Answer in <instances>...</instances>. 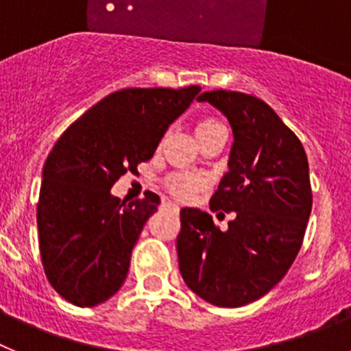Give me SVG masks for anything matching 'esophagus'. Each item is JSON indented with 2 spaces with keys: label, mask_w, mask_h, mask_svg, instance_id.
I'll return each mask as SVG.
<instances>
[{
  "label": "esophagus",
  "mask_w": 351,
  "mask_h": 351,
  "mask_svg": "<svg viewBox=\"0 0 351 351\" xmlns=\"http://www.w3.org/2000/svg\"><path fill=\"white\" fill-rule=\"evenodd\" d=\"M169 206H170V207H172V209L179 210V206H178V204H172V202H170V204H169Z\"/></svg>",
  "instance_id": "esophagus-1"
}]
</instances>
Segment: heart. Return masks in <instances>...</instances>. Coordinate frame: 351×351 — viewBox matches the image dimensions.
<instances>
[{
	"mask_svg": "<svg viewBox=\"0 0 351 351\" xmlns=\"http://www.w3.org/2000/svg\"><path fill=\"white\" fill-rule=\"evenodd\" d=\"M216 128H221L216 119H210V117H206V119H200L195 126V135L197 137H202L206 133L213 132ZM206 186V179L202 176H195V173H186L179 172L170 176L169 181H167V188L170 190V193L176 195L178 198H182V200H188L195 195V191H198L200 188Z\"/></svg>",
	"mask_w": 351,
	"mask_h": 351,
	"instance_id": "1",
	"label": "heart"
}]
</instances>
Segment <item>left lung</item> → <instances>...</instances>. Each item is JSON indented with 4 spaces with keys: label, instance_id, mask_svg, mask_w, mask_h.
I'll list each match as a JSON object with an SVG mask.
<instances>
[{
    "label": "left lung",
    "instance_id": "1",
    "mask_svg": "<svg viewBox=\"0 0 351 351\" xmlns=\"http://www.w3.org/2000/svg\"><path fill=\"white\" fill-rule=\"evenodd\" d=\"M230 123L228 172L210 210L234 213L226 230L206 210L181 209L179 271L193 293L219 308H241L283 280L302 246L311 214L308 156L295 133L265 101L237 91H206Z\"/></svg>",
    "mask_w": 351,
    "mask_h": 351
}]
</instances>
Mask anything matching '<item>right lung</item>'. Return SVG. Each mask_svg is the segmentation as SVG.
<instances>
[{
  "label": "right lung",
  "instance_id": "right-lung-1",
  "mask_svg": "<svg viewBox=\"0 0 351 351\" xmlns=\"http://www.w3.org/2000/svg\"><path fill=\"white\" fill-rule=\"evenodd\" d=\"M200 86L130 88L105 96L61 135L43 165L36 225L49 283L93 308L126 280L132 251L158 210L153 191L126 204L110 193L121 176L153 158Z\"/></svg>",
  "mask_w": 351,
  "mask_h": 351
}]
</instances>
